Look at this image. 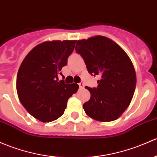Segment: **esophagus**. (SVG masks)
Segmentation results:
<instances>
[{
  "mask_svg": "<svg viewBox=\"0 0 157 157\" xmlns=\"http://www.w3.org/2000/svg\"><path fill=\"white\" fill-rule=\"evenodd\" d=\"M79 86H80V88H83L84 87V83H79Z\"/></svg>",
  "mask_w": 157,
  "mask_h": 157,
  "instance_id": "34e87169",
  "label": "esophagus"
}]
</instances>
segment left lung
I'll list each match as a JSON object with an SVG mask.
<instances>
[{"instance_id":"left-lung-1","label":"left lung","mask_w":157,"mask_h":157,"mask_svg":"<svg viewBox=\"0 0 157 157\" xmlns=\"http://www.w3.org/2000/svg\"><path fill=\"white\" fill-rule=\"evenodd\" d=\"M76 52L80 54L88 72L98 75L97 88L86 86L91 94L83 104L85 113L101 122L117 120L132 99L136 74L129 57L118 44L104 36L77 40Z\"/></svg>"}]
</instances>
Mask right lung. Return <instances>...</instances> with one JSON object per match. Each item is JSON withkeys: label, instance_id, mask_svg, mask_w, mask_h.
I'll use <instances>...</instances> for the list:
<instances>
[{"label": "right lung", "instance_id": "obj_1", "mask_svg": "<svg viewBox=\"0 0 157 157\" xmlns=\"http://www.w3.org/2000/svg\"><path fill=\"white\" fill-rule=\"evenodd\" d=\"M76 40H52L34 47L22 61L16 77L19 101L28 112L41 122H52L65 112L68 98L79 88L77 83L58 81L67 65Z\"/></svg>", "mask_w": 157, "mask_h": 157}]
</instances>
